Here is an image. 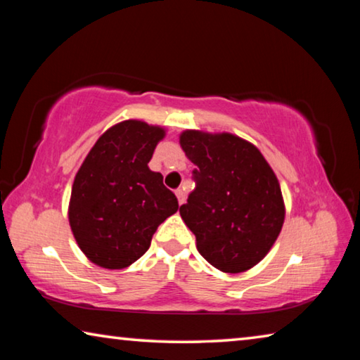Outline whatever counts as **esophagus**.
<instances>
[{
	"mask_svg": "<svg viewBox=\"0 0 360 360\" xmlns=\"http://www.w3.org/2000/svg\"><path fill=\"white\" fill-rule=\"evenodd\" d=\"M176 197H178L179 205L184 203L186 202V191H184V188H178V191H176Z\"/></svg>",
	"mask_w": 360,
	"mask_h": 360,
	"instance_id": "obj_1",
	"label": "esophagus"
}]
</instances>
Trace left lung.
Here are the masks:
<instances>
[{"instance_id":"1","label":"left lung","mask_w":360,"mask_h":360,"mask_svg":"<svg viewBox=\"0 0 360 360\" xmlns=\"http://www.w3.org/2000/svg\"><path fill=\"white\" fill-rule=\"evenodd\" d=\"M181 146L195 168L193 192L179 208L197 249L225 273L265 257L284 222L281 188L260 150L238 136L187 130Z\"/></svg>"}]
</instances>
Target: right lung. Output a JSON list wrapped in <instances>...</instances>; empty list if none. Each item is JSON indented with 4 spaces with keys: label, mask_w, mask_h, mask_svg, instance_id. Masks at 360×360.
<instances>
[{
    "label": "right lung",
    "mask_w": 360,
    "mask_h": 360,
    "mask_svg": "<svg viewBox=\"0 0 360 360\" xmlns=\"http://www.w3.org/2000/svg\"><path fill=\"white\" fill-rule=\"evenodd\" d=\"M165 136L141 120L114 125L95 143L75 178L70 225L82 252L119 270L148 251L158 225L178 211V198L148 163Z\"/></svg>",
    "instance_id": "add662e5"
}]
</instances>
